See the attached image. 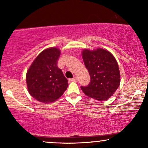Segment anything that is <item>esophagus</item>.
<instances>
[{
    "label": "esophagus",
    "instance_id": "esophagus-1",
    "mask_svg": "<svg viewBox=\"0 0 148 148\" xmlns=\"http://www.w3.org/2000/svg\"><path fill=\"white\" fill-rule=\"evenodd\" d=\"M77 78L76 77H73V78H71V79H70V81L71 82H77Z\"/></svg>",
    "mask_w": 148,
    "mask_h": 148
}]
</instances>
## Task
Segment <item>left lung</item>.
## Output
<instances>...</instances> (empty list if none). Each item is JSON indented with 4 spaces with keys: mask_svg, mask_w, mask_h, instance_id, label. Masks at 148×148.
Returning a JSON list of instances; mask_svg holds the SVG:
<instances>
[{
    "mask_svg": "<svg viewBox=\"0 0 148 148\" xmlns=\"http://www.w3.org/2000/svg\"><path fill=\"white\" fill-rule=\"evenodd\" d=\"M82 57L90 75V83L81 86L86 96L98 101L108 100L114 94L121 82L118 63L114 56L103 48L84 49Z\"/></svg>",
    "mask_w": 148,
    "mask_h": 148,
    "instance_id": "obj_1",
    "label": "left lung"
}]
</instances>
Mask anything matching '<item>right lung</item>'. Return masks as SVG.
<instances>
[{"instance_id":"1","label":"right lung","mask_w":148,"mask_h":148,"mask_svg":"<svg viewBox=\"0 0 148 148\" xmlns=\"http://www.w3.org/2000/svg\"><path fill=\"white\" fill-rule=\"evenodd\" d=\"M60 54V50L55 47L43 50L35 58L26 74L28 92L40 102H54L67 88V79L57 66Z\"/></svg>"}]
</instances>
